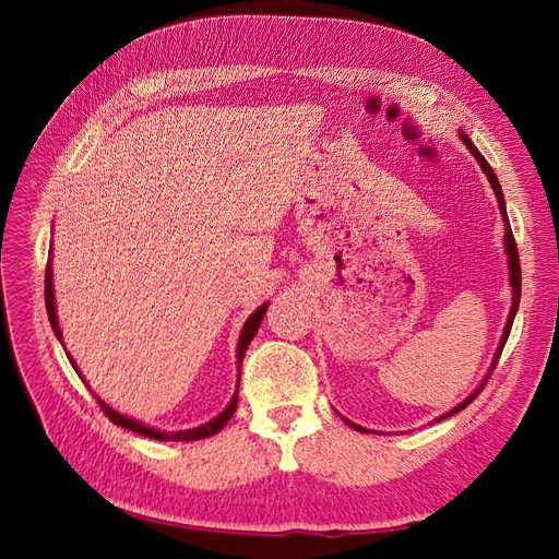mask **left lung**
I'll list each match as a JSON object with an SVG mask.
<instances>
[{
	"mask_svg": "<svg viewBox=\"0 0 559 559\" xmlns=\"http://www.w3.org/2000/svg\"><path fill=\"white\" fill-rule=\"evenodd\" d=\"M462 140H464V144L468 146V151L473 156H476V160L480 163V167H483V173L487 175V179H489V183H492V189H495V193H497V202H499V210H501V214H503V222H506V238H503V245H506V253H509V270H511V284H513V308H511V314H509V324H506V329H503V335H501V343H499V349H497V357H495V364H492V370H495V366H497V361H499V357H501V349H503V345H506V341H509V333H511V326H513V319H515V312H518V306H520V286H522V273H520V257H518V245H515V238H513V230H511V224H509V214H506V202H503V193H501V186H499V179H497V175L492 173V167H489V163L483 158V154L480 151L473 146V142L466 138V134L462 132ZM492 370H489V376H492ZM487 382V380H485ZM485 382L480 384V389L485 386ZM480 389L476 394H471L464 403H460L456 405L454 411H450L448 415H443V419L445 417H450V415H454V413H460V411H464L466 405L476 399L478 394H480ZM354 429H359V431H364L361 427H354Z\"/></svg>",
	"mask_w": 559,
	"mask_h": 559,
	"instance_id": "obj_1",
	"label": "left lung"
}]
</instances>
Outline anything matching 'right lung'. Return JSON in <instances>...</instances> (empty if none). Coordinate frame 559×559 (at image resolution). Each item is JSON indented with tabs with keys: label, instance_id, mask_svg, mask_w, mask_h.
<instances>
[{
	"label": "right lung",
	"instance_id": "1",
	"mask_svg": "<svg viewBox=\"0 0 559 559\" xmlns=\"http://www.w3.org/2000/svg\"><path fill=\"white\" fill-rule=\"evenodd\" d=\"M44 292H46V312H48V319H50V326H53V333L58 335V341L62 343V333H60V326H58V317H56L53 280H50V261L46 263V280H44ZM265 310H267V306H261L257 312H253V314L247 319V324H245V329H242V335H240V343H238V364H242L245 352H247L249 343L253 341V335H257V331H259V326H261V319H263ZM70 361H72V357H70ZM72 366L76 368V364H74V361H72ZM79 376H81V373H79ZM238 389H240V378H238ZM238 389H235V396L230 399L228 408H226L222 415L214 417L212 421H207V425H202V427H198V429H189V431H177V433H167V431H158V429L144 427V425H140V421H134V419H128V417H123V415H118L116 411H111V408H109V405H107L105 401H99V399H97V403H99V408H103V413H105V415H107V417L114 421V425H118V427H126V429H130V431H138V433H142V436H148V438H156V441H200V438L214 436L216 431H222V429L226 427V421L233 417L235 408H238Z\"/></svg>",
	"mask_w": 559,
	"mask_h": 559
}]
</instances>
